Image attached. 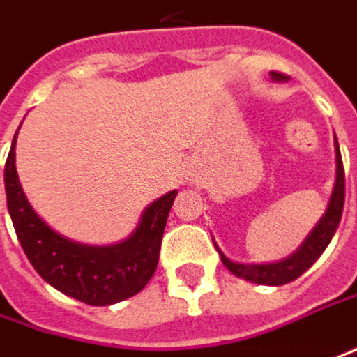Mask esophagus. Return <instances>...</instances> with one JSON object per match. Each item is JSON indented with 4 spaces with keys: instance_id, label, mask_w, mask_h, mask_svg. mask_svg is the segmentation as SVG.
<instances>
[{
    "instance_id": "34e87169",
    "label": "esophagus",
    "mask_w": 357,
    "mask_h": 357,
    "mask_svg": "<svg viewBox=\"0 0 357 357\" xmlns=\"http://www.w3.org/2000/svg\"><path fill=\"white\" fill-rule=\"evenodd\" d=\"M185 179H188V183H197V181H199V174L190 167V169H188V174H185Z\"/></svg>"
}]
</instances>
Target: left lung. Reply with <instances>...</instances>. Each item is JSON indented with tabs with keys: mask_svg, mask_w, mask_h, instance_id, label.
Wrapping results in <instances>:
<instances>
[{
	"mask_svg": "<svg viewBox=\"0 0 357 357\" xmlns=\"http://www.w3.org/2000/svg\"><path fill=\"white\" fill-rule=\"evenodd\" d=\"M270 77L271 82H287L286 75L278 71H270ZM333 148H335V179H333L330 202L326 206L324 215L318 220V224L312 227V231L305 236V240L300 243V248L294 254H289L280 261H270V264H241L225 256L213 240L222 264L234 275L248 280L252 284H259V286H284V284L294 282L296 278H300L303 271L312 268V264L324 254V250L332 241L333 234L340 225L342 211H344V195H346L344 163H342V153H340V144H337L335 133H333Z\"/></svg>",
	"mask_w": 357,
	"mask_h": 357,
	"instance_id": "1",
	"label": "left lung"
}]
</instances>
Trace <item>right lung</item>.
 <instances>
[{
	"label": "right lung",
	"instance_id": "1",
	"mask_svg": "<svg viewBox=\"0 0 357 357\" xmlns=\"http://www.w3.org/2000/svg\"><path fill=\"white\" fill-rule=\"evenodd\" d=\"M15 139L17 132L3 172L8 211L36 271L61 294L89 305H112L139 294L158 268L163 229L178 190L153 199L126 240L107 245L70 240L29 204L15 169Z\"/></svg>",
	"mask_w": 357,
	"mask_h": 357
}]
</instances>
